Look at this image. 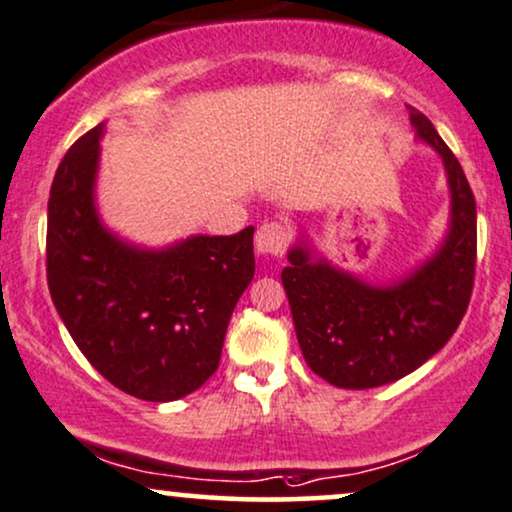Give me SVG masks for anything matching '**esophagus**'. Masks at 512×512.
Returning <instances> with one entry per match:
<instances>
[{
	"instance_id": "34e87169",
	"label": "esophagus",
	"mask_w": 512,
	"mask_h": 512,
	"mask_svg": "<svg viewBox=\"0 0 512 512\" xmlns=\"http://www.w3.org/2000/svg\"><path fill=\"white\" fill-rule=\"evenodd\" d=\"M289 244V232L280 223H266L256 232V251L261 256H280Z\"/></svg>"
}]
</instances>
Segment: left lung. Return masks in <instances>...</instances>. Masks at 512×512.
<instances>
[{"instance_id": "1", "label": "left lung", "mask_w": 512, "mask_h": 512, "mask_svg": "<svg viewBox=\"0 0 512 512\" xmlns=\"http://www.w3.org/2000/svg\"><path fill=\"white\" fill-rule=\"evenodd\" d=\"M410 125L418 142L441 159L449 185V223L437 249L389 280L334 266L301 223L287 251L282 285L296 339L308 368L334 387L372 389L401 380L449 342L468 311L477 256L475 197L427 116L410 109Z\"/></svg>"}]
</instances>
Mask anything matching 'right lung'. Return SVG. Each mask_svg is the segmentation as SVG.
<instances>
[{
	"instance_id": "add662e5",
	"label": "right lung",
	"mask_w": 512,
	"mask_h": 512,
	"mask_svg": "<svg viewBox=\"0 0 512 512\" xmlns=\"http://www.w3.org/2000/svg\"><path fill=\"white\" fill-rule=\"evenodd\" d=\"M106 123L68 149L47 206V282L56 313L99 375L142 401L197 391L220 363L239 296L254 280V227L135 244L97 204Z\"/></svg>"
}]
</instances>
